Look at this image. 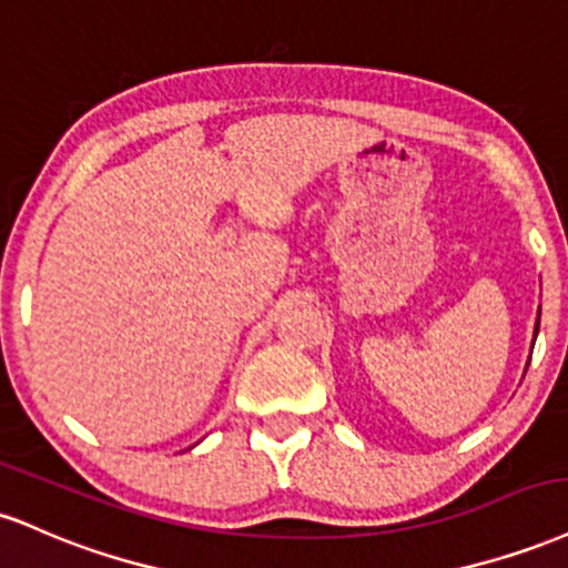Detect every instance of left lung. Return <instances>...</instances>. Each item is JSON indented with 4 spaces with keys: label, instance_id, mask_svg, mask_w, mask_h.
Instances as JSON below:
<instances>
[{
    "label": "left lung",
    "instance_id": "8db88e82",
    "mask_svg": "<svg viewBox=\"0 0 568 568\" xmlns=\"http://www.w3.org/2000/svg\"><path fill=\"white\" fill-rule=\"evenodd\" d=\"M537 332H539V311H537V324H535V339H537Z\"/></svg>",
    "mask_w": 568,
    "mask_h": 568
}]
</instances>
